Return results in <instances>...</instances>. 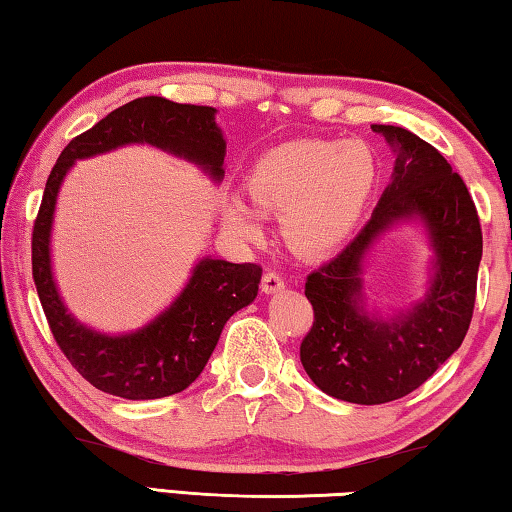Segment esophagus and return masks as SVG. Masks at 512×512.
I'll return each mask as SVG.
<instances>
[{"label": "esophagus", "instance_id": "obj_1", "mask_svg": "<svg viewBox=\"0 0 512 512\" xmlns=\"http://www.w3.org/2000/svg\"><path fill=\"white\" fill-rule=\"evenodd\" d=\"M284 277L277 273V271H268V273H264V277H262V291L264 293H277V291H282L284 289Z\"/></svg>", "mask_w": 512, "mask_h": 512}]
</instances>
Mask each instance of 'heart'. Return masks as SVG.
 Listing matches in <instances>:
<instances>
[{"label":"heart","mask_w":512,"mask_h":512,"mask_svg":"<svg viewBox=\"0 0 512 512\" xmlns=\"http://www.w3.org/2000/svg\"><path fill=\"white\" fill-rule=\"evenodd\" d=\"M379 178L372 146L361 140H296L266 151L248 169L246 189L266 212H280L287 244L302 255L341 246L366 212ZM225 230L241 241L264 237V219L237 196L223 198Z\"/></svg>","instance_id":"b5f03b06"}]
</instances>
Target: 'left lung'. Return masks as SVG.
Segmentation results:
<instances>
[{
	"instance_id": "left-lung-1",
	"label": "left lung",
	"mask_w": 512,
	"mask_h": 512,
	"mask_svg": "<svg viewBox=\"0 0 512 512\" xmlns=\"http://www.w3.org/2000/svg\"><path fill=\"white\" fill-rule=\"evenodd\" d=\"M372 131L397 153L393 183L359 235L307 275L314 325L300 343L309 379L354 404L400 400L461 348L483 253L479 214L452 164L406 128L372 124ZM406 218L423 221L437 253L430 291L406 315L375 319L362 309V257L381 231Z\"/></svg>"
}]
</instances>
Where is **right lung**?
I'll list each match as a JSON object with an SVG mask.
<instances>
[{"label":"right lung","instance_id":"add662e5","mask_svg":"<svg viewBox=\"0 0 512 512\" xmlns=\"http://www.w3.org/2000/svg\"><path fill=\"white\" fill-rule=\"evenodd\" d=\"M214 112L210 106L173 103L162 97L135 99L112 110L90 131L76 135L47 178L33 223V282L58 348L83 379L103 393L124 400H158L185 391L203 372L228 318L255 300L262 266L205 257L196 264L180 296L149 325L119 336L94 332L69 314L51 275L49 237L60 183L76 160L124 144L158 146L221 180L225 140Z\"/></svg>","mask_w":512,"mask_h":512}]
</instances>
